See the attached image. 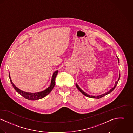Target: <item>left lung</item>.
<instances>
[{
    "label": "left lung",
    "mask_w": 133,
    "mask_h": 133,
    "mask_svg": "<svg viewBox=\"0 0 133 133\" xmlns=\"http://www.w3.org/2000/svg\"><path fill=\"white\" fill-rule=\"evenodd\" d=\"M117 59H118V63H119V59L117 58ZM119 79H120V74H119V78H118V80L116 81V82H115V85H114V87L112 88L111 89H110L108 92H106V93H105V94H103L102 95H99V96H91V95H88V94H87V93H85V92H83L82 90V89H81V88L79 87V86L76 83V88L78 89V90L80 91V92H82V94H83L84 96H87V97H89V98H96V99H100V98H102L103 97H104V96H105V95H107V94H109V93H110L111 92H112L114 90V89L115 88V87H116V86L117 85V83H118V82L119 81Z\"/></svg>",
    "instance_id": "8db88e82"
}]
</instances>
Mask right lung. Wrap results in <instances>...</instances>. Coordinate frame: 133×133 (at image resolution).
I'll use <instances>...</instances> for the list:
<instances>
[{
	"label": "right lung",
	"instance_id": "add662e5",
	"mask_svg": "<svg viewBox=\"0 0 133 133\" xmlns=\"http://www.w3.org/2000/svg\"><path fill=\"white\" fill-rule=\"evenodd\" d=\"M58 71L57 70L56 71L54 72L53 73L52 78H51V83L48 88H47L46 90L41 91V92H35V93H31V92H23L21 91L19 89L17 88L12 83L11 80L10 79V74L9 73V77L10 79V82L15 89V90L16 91V92H18L19 94H20L21 96H22L23 97H24L25 99L30 100H36L41 99L42 98L45 97L46 95H48L50 92H51L52 90L55 87V79L56 77V76L58 74Z\"/></svg>",
	"mask_w": 133,
	"mask_h": 133
}]
</instances>
